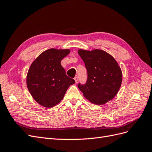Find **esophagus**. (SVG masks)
I'll list each match as a JSON object with an SVG mask.
<instances>
[{"label": "esophagus", "instance_id": "esophagus-1", "mask_svg": "<svg viewBox=\"0 0 152 152\" xmlns=\"http://www.w3.org/2000/svg\"><path fill=\"white\" fill-rule=\"evenodd\" d=\"M74 80H75V82H76V83H77V82H78V77H75L74 78Z\"/></svg>", "mask_w": 152, "mask_h": 152}]
</instances>
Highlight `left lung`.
I'll return each instance as SVG.
<instances>
[{"instance_id":"left-lung-1","label":"left lung","mask_w":152,"mask_h":152,"mask_svg":"<svg viewBox=\"0 0 152 152\" xmlns=\"http://www.w3.org/2000/svg\"><path fill=\"white\" fill-rule=\"evenodd\" d=\"M87 70V80L78 87L92 103L101 105L112 100L121 86L122 73L114 58L101 49H79Z\"/></svg>"}]
</instances>
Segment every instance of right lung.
I'll return each instance as SVG.
<instances>
[{"label": "right lung", "instance_id": "add662e5", "mask_svg": "<svg viewBox=\"0 0 152 152\" xmlns=\"http://www.w3.org/2000/svg\"><path fill=\"white\" fill-rule=\"evenodd\" d=\"M69 49L51 48L42 52L32 62L26 75V86L35 102L45 108L58 104L75 80L66 75L61 61Z\"/></svg>", "mask_w": 152, "mask_h": 152}]
</instances>
